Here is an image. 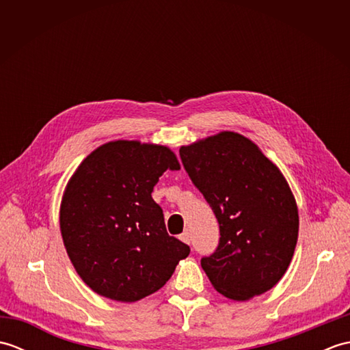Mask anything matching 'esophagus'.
<instances>
[{
	"label": "esophagus",
	"mask_w": 350,
	"mask_h": 350,
	"mask_svg": "<svg viewBox=\"0 0 350 350\" xmlns=\"http://www.w3.org/2000/svg\"><path fill=\"white\" fill-rule=\"evenodd\" d=\"M180 241H182V242H185V243H188V245H189V243H191V234H189L188 232H185V233H182V234H180Z\"/></svg>",
	"instance_id": "1"
}]
</instances>
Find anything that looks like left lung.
Returning <instances> with one entry per match:
<instances>
[{
  "label": "left lung",
  "mask_w": 350,
  "mask_h": 350,
  "mask_svg": "<svg viewBox=\"0 0 350 350\" xmlns=\"http://www.w3.org/2000/svg\"><path fill=\"white\" fill-rule=\"evenodd\" d=\"M183 167L211 204L219 243L202 267L213 288L233 301L271 290L298 242V206L286 177L260 147L222 131L180 147Z\"/></svg>",
  "instance_id": "8db88e82"
}]
</instances>
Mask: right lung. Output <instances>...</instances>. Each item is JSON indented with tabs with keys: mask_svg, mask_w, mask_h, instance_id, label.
Wrapping results in <instances>:
<instances>
[{
	"mask_svg": "<svg viewBox=\"0 0 350 350\" xmlns=\"http://www.w3.org/2000/svg\"><path fill=\"white\" fill-rule=\"evenodd\" d=\"M180 170L167 146L116 139L79 163L66 185L60 232L70 262L94 293L135 302L171 278L189 247L167 233L152 192Z\"/></svg>",
	"mask_w": 350,
	"mask_h": 350,
	"instance_id": "1",
	"label": "right lung"
}]
</instances>
